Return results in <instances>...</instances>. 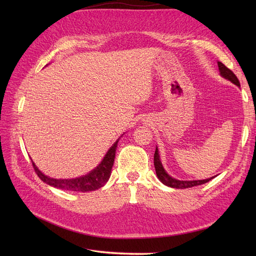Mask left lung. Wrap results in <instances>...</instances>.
Wrapping results in <instances>:
<instances>
[{
	"instance_id": "obj_1",
	"label": "left lung",
	"mask_w": 256,
	"mask_h": 256,
	"mask_svg": "<svg viewBox=\"0 0 256 256\" xmlns=\"http://www.w3.org/2000/svg\"><path fill=\"white\" fill-rule=\"evenodd\" d=\"M218 66H219V70H220V74L222 76L230 80V82H233L234 84L237 85V86H240L238 78L236 76V74L230 70V69H228L226 65L222 64L221 62H218ZM154 168H156V174H157L159 180H161V182L164 184L166 186H168V187H172V188H177V189L191 188V187H194V186L206 184L214 178V177H212V178H208V180H190V182L175 180V178L171 177L164 171V166H162L161 162H160L157 148H156V150H154Z\"/></svg>"
}]
</instances>
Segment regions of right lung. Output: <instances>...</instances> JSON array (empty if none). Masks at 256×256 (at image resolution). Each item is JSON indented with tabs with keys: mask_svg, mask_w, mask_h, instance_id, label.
<instances>
[{
	"mask_svg": "<svg viewBox=\"0 0 256 256\" xmlns=\"http://www.w3.org/2000/svg\"><path fill=\"white\" fill-rule=\"evenodd\" d=\"M116 147H118V142H116L109 152H106L104 160L95 170L86 175L81 176L79 178H74V180H56V178H50L48 176L44 175L40 170L36 168L34 162L32 161L33 168L35 170V173L40 180L48 184L52 187H56L62 190H68V191H79V192H88V191H94L99 188L108 182L111 175V170L114 164Z\"/></svg>",
	"mask_w": 256,
	"mask_h": 256,
	"instance_id": "obj_1",
	"label": "right lung"
}]
</instances>
